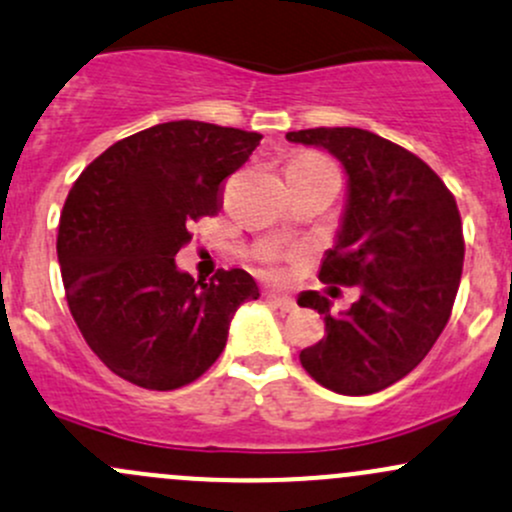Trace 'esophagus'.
<instances>
[{
	"instance_id": "34e87169",
	"label": "esophagus",
	"mask_w": 512,
	"mask_h": 512,
	"mask_svg": "<svg viewBox=\"0 0 512 512\" xmlns=\"http://www.w3.org/2000/svg\"><path fill=\"white\" fill-rule=\"evenodd\" d=\"M265 299L272 301V304L279 306V309H282V311H294V309H297V301H294L292 297H287V294L274 292V289H267Z\"/></svg>"
}]
</instances>
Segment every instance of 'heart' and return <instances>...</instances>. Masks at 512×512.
<instances>
[{"instance_id":"b5f03b06","label":"heart","mask_w":512,"mask_h":512,"mask_svg":"<svg viewBox=\"0 0 512 512\" xmlns=\"http://www.w3.org/2000/svg\"><path fill=\"white\" fill-rule=\"evenodd\" d=\"M292 164H324V159L319 157V154H301V157L297 161H292ZM262 262H265L270 270L277 272V262H279V252H265L262 255Z\"/></svg>"}]
</instances>
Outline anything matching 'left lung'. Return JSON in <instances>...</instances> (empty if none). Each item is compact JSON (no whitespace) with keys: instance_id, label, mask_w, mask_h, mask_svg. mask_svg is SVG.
Masks as SVG:
<instances>
[{"instance_id":"8db88e82","label":"left lung","mask_w":512,"mask_h":512,"mask_svg":"<svg viewBox=\"0 0 512 512\" xmlns=\"http://www.w3.org/2000/svg\"><path fill=\"white\" fill-rule=\"evenodd\" d=\"M287 139L326 149L346 169V211L319 279L360 289L341 316L319 292L299 294V306L326 321V336L299 360L338 395H373L412 373L449 321L464 267L459 208L422 159L368 129H299Z\"/></svg>"}]
</instances>
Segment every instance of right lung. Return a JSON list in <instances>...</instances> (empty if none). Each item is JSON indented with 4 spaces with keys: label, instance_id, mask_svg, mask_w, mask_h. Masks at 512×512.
<instances>
[{
    "label": "right lung",
    "instance_id": "add662e5",
    "mask_svg": "<svg viewBox=\"0 0 512 512\" xmlns=\"http://www.w3.org/2000/svg\"><path fill=\"white\" fill-rule=\"evenodd\" d=\"M260 139L164 122L112 144L73 184L56 240L63 287L85 343L115 375L147 390L193 383L223 353L238 306L260 297L245 270L196 282L174 260Z\"/></svg>",
    "mask_w": 512,
    "mask_h": 512
}]
</instances>
